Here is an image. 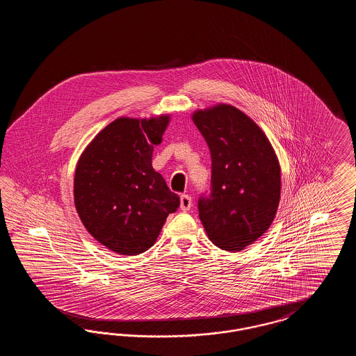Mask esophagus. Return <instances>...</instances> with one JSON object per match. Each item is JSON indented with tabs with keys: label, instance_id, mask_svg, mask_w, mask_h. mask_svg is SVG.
Listing matches in <instances>:
<instances>
[{
	"label": "esophagus",
	"instance_id": "obj_1",
	"mask_svg": "<svg viewBox=\"0 0 356 356\" xmlns=\"http://www.w3.org/2000/svg\"><path fill=\"white\" fill-rule=\"evenodd\" d=\"M191 207H192V199H191V196L181 195V197H180V208H181V211H184V212L189 211Z\"/></svg>",
	"mask_w": 356,
	"mask_h": 356
}]
</instances>
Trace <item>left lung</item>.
Listing matches in <instances>:
<instances>
[{
  "label": "left lung",
  "mask_w": 356,
  "mask_h": 356,
  "mask_svg": "<svg viewBox=\"0 0 356 356\" xmlns=\"http://www.w3.org/2000/svg\"><path fill=\"white\" fill-rule=\"evenodd\" d=\"M192 120L212 159L211 193L199 199V218L215 245L241 251L275 219L282 188L279 160L254 120L232 105L197 111Z\"/></svg>",
  "instance_id": "8db88e82"
}]
</instances>
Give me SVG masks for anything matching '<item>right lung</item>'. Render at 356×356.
I'll list each match as a JSON object with an SVG mask.
<instances>
[{
    "label": "right lung",
    "instance_id": "right-lung-1",
    "mask_svg": "<svg viewBox=\"0 0 356 356\" xmlns=\"http://www.w3.org/2000/svg\"><path fill=\"white\" fill-rule=\"evenodd\" d=\"M170 116L120 118L106 125L80 156L74 172V205L86 231L120 254L151 248L168 215L180 205L153 170Z\"/></svg>",
    "mask_w": 356,
    "mask_h": 356
}]
</instances>
